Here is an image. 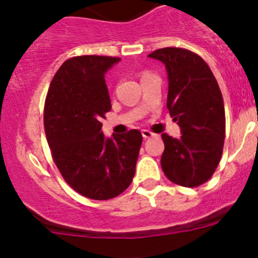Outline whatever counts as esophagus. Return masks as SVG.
<instances>
[{
    "mask_svg": "<svg viewBox=\"0 0 258 258\" xmlns=\"http://www.w3.org/2000/svg\"><path fill=\"white\" fill-rule=\"evenodd\" d=\"M142 136H144V139H150V137L155 136V135L151 131H148V130H142Z\"/></svg>",
    "mask_w": 258,
    "mask_h": 258,
    "instance_id": "obj_1",
    "label": "esophagus"
}]
</instances>
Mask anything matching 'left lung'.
Here are the masks:
<instances>
[{
    "label": "left lung",
    "mask_w": 258,
    "mask_h": 258,
    "mask_svg": "<svg viewBox=\"0 0 258 258\" xmlns=\"http://www.w3.org/2000/svg\"><path fill=\"white\" fill-rule=\"evenodd\" d=\"M165 64L167 108L181 128L178 139L162 134L161 166L170 181L196 187L217 168L225 141V106L209 64L194 52L166 47L148 54Z\"/></svg>",
    "instance_id": "1"
}]
</instances>
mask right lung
<instances>
[{
  "label": "right lung",
  "mask_w": 258,
  "mask_h": 258,
  "mask_svg": "<svg viewBox=\"0 0 258 258\" xmlns=\"http://www.w3.org/2000/svg\"><path fill=\"white\" fill-rule=\"evenodd\" d=\"M121 58L79 56L59 67L45 103V131L52 157L67 183L82 196L110 200L131 184L142 135L106 137L101 118L111 110L105 75Z\"/></svg>",
  "instance_id": "add662e5"
}]
</instances>
